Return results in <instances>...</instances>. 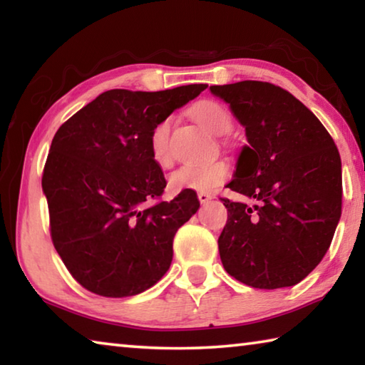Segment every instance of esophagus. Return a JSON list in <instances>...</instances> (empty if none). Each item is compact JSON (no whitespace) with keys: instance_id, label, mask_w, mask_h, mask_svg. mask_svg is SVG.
Returning a JSON list of instances; mask_svg holds the SVG:
<instances>
[{"instance_id":"34e87169","label":"esophagus","mask_w":365,"mask_h":365,"mask_svg":"<svg viewBox=\"0 0 365 365\" xmlns=\"http://www.w3.org/2000/svg\"><path fill=\"white\" fill-rule=\"evenodd\" d=\"M197 200H200V202L201 205H206V202H209L212 200V195H209V193H197Z\"/></svg>"}]
</instances>
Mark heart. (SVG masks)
I'll use <instances>...</instances> for the list:
<instances>
[{
    "mask_svg": "<svg viewBox=\"0 0 365 365\" xmlns=\"http://www.w3.org/2000/svg\"><path fill=\"white\" fill-rule=\"evenodd\" d=\"M195 119L214 135H224L232 125L230 113L215 101H202L193 109ZM170 122L164 119L158 122L150 135V148L153 159L159 165H169L172 160L169 146ZM228 177V165L224 160H206L190 163L172 172L169 185L174 191H211Z\"/></svg>",
    "mask_w": 365,
    "mask_h": 365,
    "instance_id": "1",
    "label": "heart"
}]
</instances>
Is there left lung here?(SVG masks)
Instances as JSON below:
<instances>
[{
    "label": "left lung",
    "mask_w": 365,
    "mask_h": 365,
    "mask_svg": "<svg viewBox=\"0 0 365 365\" xmlns=\"http://www.w3.org/2000/svg\"><path fill=\"white\" fill-rule=\"evenodd\" d=\"M246 132L222 197L224 269L252 288L293 287L322 261L341 217V159L335 141L299 100L267 82L212 85Z\"/></svg>",
    "instance_id": "left-lung-1"
}]
</instances>
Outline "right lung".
Segmentation results:
<instances>
[{
    "label": "right lung",
    "mask_w": 365,
    "mask_h": 365,
    "mask_svg": "<svg viewBox=\"0 0 365 365\" xmlns=\"http://www.w3.org/2000/svg\"><path fill=\"white\" fill-rule=\"evenodd\" d=\"M206 88L104 91L54 135L41 178L51 238L73 279L91 293L138 294L169 270L175 233L200 201L182 191L150 205L165 188L150 135Z\"/></svg>",
    "instance_id": "obj_1"
}]
</instances>
